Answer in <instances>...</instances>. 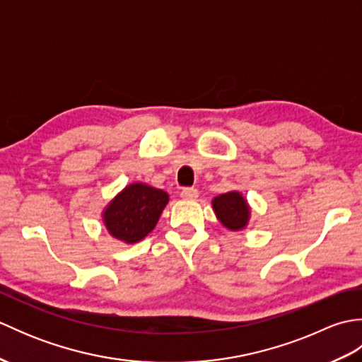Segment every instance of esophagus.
Wrapping results in <instances>:
<instances>
[{
  "instance_id": "esophagus-1",
  "label": "esophagus",
  "mask_w": 362,
  "mask_h": 362,
  "mask_svg": "<svg viewBox=\"0 0 362 362\" xmlns=\"http://www.w3.org/2000/svg\"><path fill=\"white\" fill-rule=\"evenodd\" d=\"M180 196L182 199H187V201H194V199L199 196V191L196 188L187 187L180 191Z\"/></svg>"
}]
</instances>
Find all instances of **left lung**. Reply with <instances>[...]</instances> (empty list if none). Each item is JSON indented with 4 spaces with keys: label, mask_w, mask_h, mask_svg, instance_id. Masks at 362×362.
<instances>
[{
    "label": "left lung",
    "mask_w": 362,
    "mask_h": 362,
    "mask_svg": "<svg viewBox=\"0 0 362 362\" xmlns=\"http://www.w3.org/2000/svg\"><path fill=\"white\" fill-rule=\"evenodd\" d=\"M213 209L219 221L230 230H240L249 219V206L240 193L221 194L213 201Z\"/></svg>",
    "instance_id": "obj_1"
}]
</instances>
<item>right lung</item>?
Returning <instances> with one entry per match:
<instances>
[{"instance_id": "1", "label": "right lung", "mask_w": 362, "mask_h": 362, "mask_svg": "<svg viewBox=\"0 0 362 362\" xmlns=\"http://www.w3.org/2000/svg\"><path fill=\"white\" fill-rule=\"evenodd\" d=\"M166 204L165 191L134 183L107 206L104 213L107 230L121 241L138 243L152 232Z\"/></svg>"}]
</instances>
